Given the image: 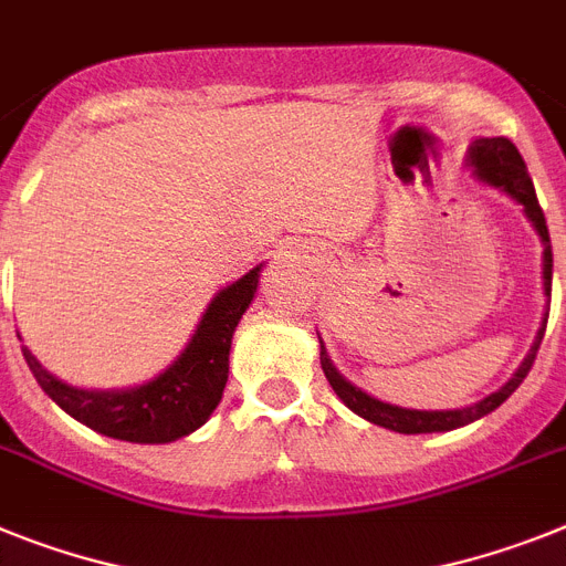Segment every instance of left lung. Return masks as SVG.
<instances>
[{"label": "left lung", "instance_id": "obj_1", "mask_svg": "<svg viewBox=\"0 0 566 566\" xmlns=\"http://www.w3.org/2000/svg\"><path fill=\"white\" fill-rule=\"evenodd\" d=\"M467 166L472 169V175L481 180V184L497 189V192H503L506 198H512V201L524 207V216L530 218V224H533V230L538 232L541 244H544V296H549V293H553V244H549L547 218H544V210H541L538 195H535V187H533V178H530V172H526V164L524 158H521V151H517L515 144L506 140V137H478V140H472V146H469ZM547 316L549 311L544 313V322H541L538 334H535L533 348H530V354L524 356V363L517 365L515 374H512L501 388H495V391L489 394V397H483V400L463 408L420 411V408H402V406H394V402L377 400V397H371V394L363 391V388H356L354 382H348V379L336 371L334 359H331L325 342H322L319 336L322 371H325L327 382H331V388L336 391V397H339V400L354 411V415L374 422V426L400 431V434L452 431V429H460V426H469V422L481 420V417L492 415L501 402L510 400L512 391L524 382V377L530 374V368H533L535 354H538L541 339H544V331H547Z\"/></svg>", "mask_w": 566, "mask_h": 566}]
</instances>
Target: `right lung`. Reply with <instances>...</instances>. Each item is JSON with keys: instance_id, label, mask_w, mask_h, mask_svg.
<instances>
[{"instance_id": "obj_1", "label": "right lung", "mask_w": 566, "mask_h": 566, "mask_svg": "<svg viewBox=\"0 0 566 566\" xmlns=\"http://www.w3.org/2000/svg\"><path fill=\"white\" fill-rule=\"evenodd\" d=\"M264 264L244 273L212 296L195 327L192 339L140 386L129 388H77L56 379L31 350L22 345L25 363L40 388L65 415L99 434L126 443H175L210 420L230 374L232 334L259 291ZM19 336V334H17Z\"/></svg>"}]
</instances>
